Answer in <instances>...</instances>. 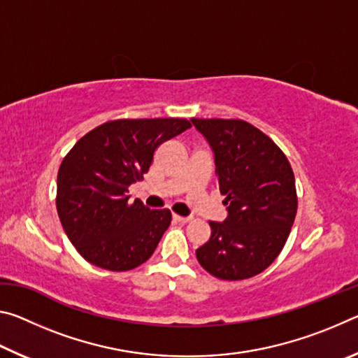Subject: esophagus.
<instances>
[{
    "label": "esophagus",
    "instance_id": "34e87169",
    "mask_svg": "<svg viewBox=\"0 0 358 358\" xmlns=\"http://www.w3.org/2000/svg\"><path fill=\"white\" fill-rule=\"evenodd\" d=\"M173 221H177V222H180V224H186V222L191 221V217L180 216V215H173Z\"/></svg>",
    "mask_w": 358,
    "mask_h": 358
}]
</instances>
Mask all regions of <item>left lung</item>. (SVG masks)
I'll return each mask as SVG.
<instances>
[{
    "label": "left lung",
    "instance_id": "8db88e82",
    "mask_svg": "<svg viewBox=\"0 0 358 358\" xmlns=\"http://www.w3.org/2000/svg\"><path fill=\"white\" fill-rule=\"evenodd\" d=\"M215 153L227 217L210 221L211 235L196 251L210 275L252 278L280 256L296 215L292 167L281 148L243 120L191 118Z\"/></svg>",
    "mask_w": 358,
    "mask_h": 358
}]
</instances>
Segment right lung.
<instances>
[{
	"instance_id": "right-lung-1",
	"label": "right lung",
	"mask_w": 358,
	"mask_h": 358,
	"mask_svg": "<svg viewBox=\"0 0 358 358\" xmlns=\"http://www.w3.org/2000/svg\"><path fill=\"white\" fill-rule=\"evenodd\" d=\"M183 118L113 120L85 134L59 166L57 210L78 254L99 268L128 271L155 252L172 213L129 202L128 187L161 143L189 129Z\"/></svg>"
}]
</instances>
